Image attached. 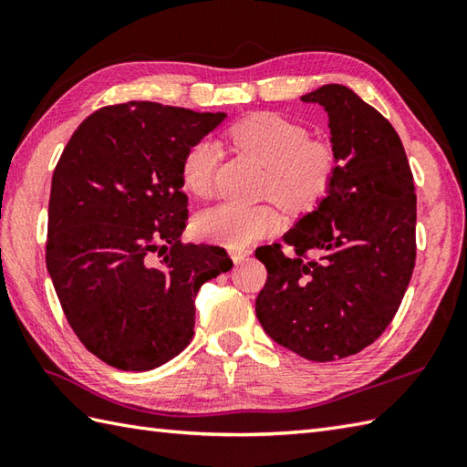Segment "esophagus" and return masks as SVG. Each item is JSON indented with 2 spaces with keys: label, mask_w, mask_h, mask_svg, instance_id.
I'll use <instances>...</instances> for the list:
<instances>
[{
  "label": "esophagus",
  "mask_w": 467,
  "mask_h": 467,
  "mask_svg": "<svg viewBox=\"0 0 467 467\" xmlns=\"http://www.w3.org/2000/svg\"><path fill=\"white\" fill-rule=\"evenodd\" d=\"M249 254H251V251H233L231 253V259H233L234 265H241Z\"/></svg>",
  "instance_id": "1"
}]
</instances>
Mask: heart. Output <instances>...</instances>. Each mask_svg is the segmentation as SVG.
Returning <instances> with one entry per match:
<instances>
[{"mask_svg": "<svg viewBox=\"0 0 467 467\" xmlns=\"http://www.w3.org/2000/svg\"><path fill=\"white\" fill-rule=\"evenodd\" d=\"M233 142L254 156L269 171L271 196L283 208L303 211L327 192L335 172V154L325 142L309 140L301 124L275 114H254L231 130ZM221 158L218 144L198 140L182 161L186 191L206 196L213 188L214 168ZM279 216L269 204H241L223 201L204 208L194 218V233L202 241L244 249L271 234Z\"/></svg>", "mask_w": 467, "mask_h": 467, "instance_id": "obj_1", "label": "heart"}]
</instances>
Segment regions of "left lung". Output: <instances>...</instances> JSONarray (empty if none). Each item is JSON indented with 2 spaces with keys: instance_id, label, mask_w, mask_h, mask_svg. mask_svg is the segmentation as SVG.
Listing matches in <instances>:
<instances>
[{
  "instance_id": "1",
  "label": "left lung",
  "mask_w": 467,
  "mask_h": 467,
  "mask_svg": "<svg viewBox=\"0 0 467 467\" xmlns=\"http://www.w3.org/2000/svg\"><path fill=\"white\" fill-rule=\"evenodd\" d=\"M301 100L329 116L335 172L285 233L293 256L256 249L269 276L254 306L273 341L335 361L371 345L400 309L415 265V186L398 132L351 88L327 84Z\"/></svg>"
}]
</instances>
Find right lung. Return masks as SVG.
Wrapping results in <instances>:
<instances>
[{
	"label": "right lung",
	"mask_w": 467,
	"mask_h": 467,
	"mask_svg": "<svg viewBox=\"0 0 467 467\" xmlns=\"http://www.w3.org/2000/svg\"><path fill=\"white\" fill-rule=\"evenodd\" d=\"M224 118L156 102L106 106L59 156L47 273L78 339L116 369L148 371L181 353L194 335L196 293L233 269L221 246L181 243L182 161Z\"/></svg>",
	"instance_id": "obj_1"
}]
</instances>
